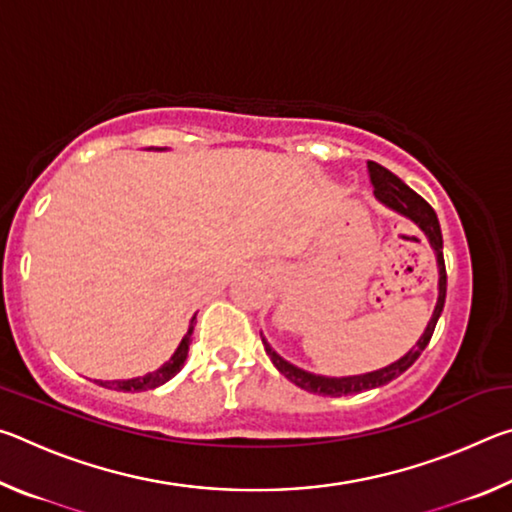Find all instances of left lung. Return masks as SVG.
<instances>
[{
  "instance_id": "left-lung-1",
  "label": "left lung",
  "mask_w": 512,
  "mask_h": 512,
  "mask_svg": "<svg viewBox=\"0 0 512 512\" xmlns=\"http://www.w3.org/2000/svg\"><path fill=\"white\" fill-rule=\"evenodd\" d=\"M368 176H370V183L372 189H375V196L379 198L381 203L391 207V210L400 212L404 216H409L411 221H415L424 230V235L429 237V244L436 250V257H438V271H440V280H438V302H436V309H433V316L429 320L427 329H424L422 339L418 341V345L409 352L404 354L400 361L391 363L388 368H381L375 372H368V375H357V377H343V379H332V377H318V375H311V372L300 370L296 366H291L289 361H284L280 354H275L271 348L266 345V354L271 357L273 366L282 372L284 377L293 384L305 388L307 393H318V395H329V397H341V395H354V393H361V391H370V388H377V386H384L388 381H393L402 375L404 370H409L415 359L420 357L422 350L427 348L431 336H433V329H436V323L440 314H443V307H445V296H447V271H445V257H443V232H440V223H438V216L433 212V207L424 201L420 194H415L409 185H404L400 178L391 173L388 169L381 167L377 162H368Z\"/></svg>"
}]
</instances>
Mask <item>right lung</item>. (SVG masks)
I'll return each instance as SVG.
<instances>
[{"label": "right lung", "instance_id": "obj_1", "mask_svg": "<svg viewBox=\"0 0 512 512\" xmlns=\"http://www.w3.org/2000/svg\"><path fill=\"white\" fill-rule=\"evenodd\" d=\"M192 332H194V323L189 325L187 329V336L183 339V343L178 345V350L173 352V357L164 363L162 368H158L155 372H149L146 377H137V379H128V381H101V386L106 388H115V391H128V393H135V391H151V388H158L162 386L164 381H169L176 372L183 368V363L187 359V350H189V339H192Z\"/></svg>", "mask_w": 512, "mask_h": 512}]
</instances>
